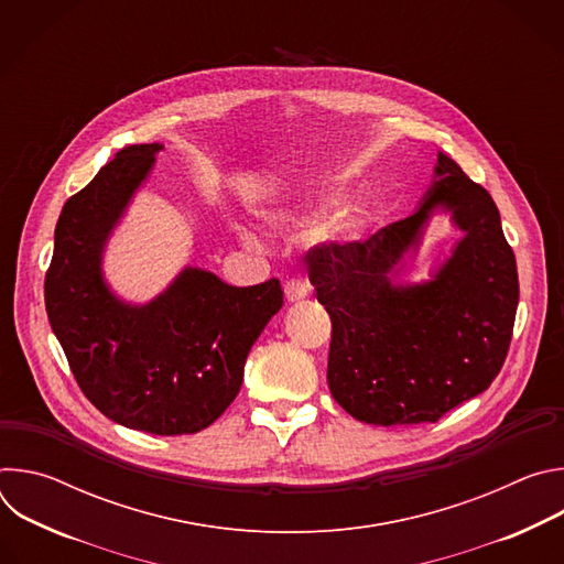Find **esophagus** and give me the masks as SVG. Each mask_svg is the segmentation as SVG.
Wrapping results in <instances>:
<instances>
[{
	"mask_svg": "<svg viewBox=\"0 0 564 564\" xmlns=\"http://www.w3.org/2000/svg\"><path fill=\"white\" fill-rule=\"evenodd\" d=\"M283 290H285L288 301H301L307 294V283L301 276H292L285 281Z\"/></svg>",
	"mask_w": 564,
	"mask_h": 564,
	"instance_id": "34e87169",
	"label": "esophagus"
}]
</instances>
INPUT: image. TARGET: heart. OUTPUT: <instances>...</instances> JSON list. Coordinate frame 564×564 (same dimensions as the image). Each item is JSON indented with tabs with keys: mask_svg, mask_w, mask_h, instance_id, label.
Wrapping results in <instances>:
<instances>
[{
	"mask_svg": "<svg viewBox=\"0 0 564 564\" xmlns=\"http://www.w3.org/2000/svg\"><path fill=\"white\" fill-rule=\"evenodd\" d=\"M357 229V218H346L341 225H339V234L341 236H352V231ZM250 238V236H248Z\"/></svg>",
	"mask_w": 564,
	"mask_h": 564,
	"instance_id": "b5f03b06",
	"label": "heart"
}]
</instances>
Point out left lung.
<instances>
[{"instance_id":"8db88e82","label":"left lung","mask_w":564,"mask_h":564,"mask_svg":"<svg viewBox=\"0 0 564 564\" xmlns=\"http://www.w3.org/2000/svg\"><path fill=\"white\" fill-rule=\"evenodd\" d=\"M435 174L413 216L305 254L333 321L330 392L366 424L437 422L491 386L513 337L520 285L500 212L453 158L440 153ZM435 206L454 212L465 238L433 282L392 289L384 274Z\"/></svg>"}]
</instances>
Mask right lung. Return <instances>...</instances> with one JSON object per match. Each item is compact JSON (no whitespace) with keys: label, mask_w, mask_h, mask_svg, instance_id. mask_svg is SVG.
Wrapping results in <instances>:
<instances>
[{"label":"right lung","mask_w":564,"mask_h":564,"mask_svg":"<svg viewBox=\"0 0 564 564\" xmlns=\"http://www.w3.org/2000/svg\"><path fill=\"white\" fill-rule=\"evenodd\" d=\"M160 149L124 147L64 203L44 301L79 390L102 415L151 435H192L238 394L248 352L281 310L283 290L279 279L234 288L192 268L147 305L107 290L102 246Z\"/></svg>","instance_id":"obj_1"}]
</instances>
